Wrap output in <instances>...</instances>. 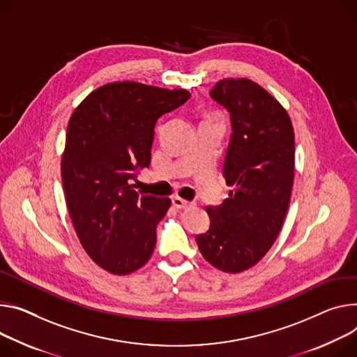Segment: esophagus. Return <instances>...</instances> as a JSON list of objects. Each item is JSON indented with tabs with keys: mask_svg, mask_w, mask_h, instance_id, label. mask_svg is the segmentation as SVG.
Here are the masks:
<instances>
[{
	"mask_svg": "<svg viewBox=\"0 0 357 357\" xmlns=\"http://www.w3.org/2000/svg\"><path fill=\"white\" fill-rule=\"evenodd\" d=\"M172 205L175 206V208H178V209H188V208H192L193 205V202H188V201H185V199H182V198H179V197H174L172 198Z\"/></svg>",
	"mask_w": 357,
	"mask_h": 357,
	"instance_id": "obj_1",
	"label": "esophagus"
}]
</instances>
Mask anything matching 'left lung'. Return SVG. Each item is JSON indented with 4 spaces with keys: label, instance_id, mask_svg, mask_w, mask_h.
Here are the masks:
<instances>
[{
    "label": "left lung",
    "instance_id": "left-lung-1",
    "mask_svg": "<svg viewBox=\"0 0 357 357\" xmlns=\"http://www.w3.org/2000/svg\"><path fill=\"white\" fill-rule=\"evenodd\" d=\"M211 98L231 115L223 160L229 198L208 206L209 229L197 243L206 261L228 273L256 265L276 241L295 176V134L286 109L261 85L225 78Z\"/></svg>",
    "mask_w": 357,
    "mask_h": 357
}]
</instances>
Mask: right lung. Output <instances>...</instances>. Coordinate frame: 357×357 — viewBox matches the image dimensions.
Returning <instances> with one entry per match:
<instances>
[{
	"label": "right lung",
	"mask_w": 357,
	"mask_h": 357,
	"mask_svg": "<svg viewBox=\"0 0 357 357\" xmlns=\"http://www.w3.org/2000/svg\"><path fill=\"white\" fill-rule=\"evenodd\" d=\"M186 89L112 82L92 91L67 129L61 174L78 239L112 275L142 268L169 198L139 195L132 182L151 164L156 121L189 100Z\"/></svg>",
	"instance_id": "right-lung-1"
}]
</instances>
